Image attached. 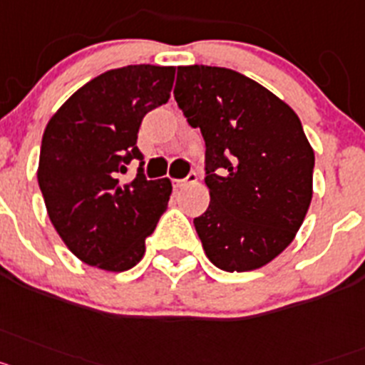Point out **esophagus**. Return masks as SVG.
Returning <instances> with one entry per match:
<instances>
[{"label":"esophagus","mask_w":365,"mask_h":365,"mask_svg":"<svg viewBox=\"0 0 365 365\" xmlns=\"http://www.w3.org/2000/svg\"><path fill=\"white\" fill-rule=\"evenodd\" d=\"M196 180H198V174H196L195 170H191V173L187 174V176L183 180H176V182H174V185H176V187L191 185V183H196Z\"/></svg>","instance_id":"34e87169"}]
</instances>
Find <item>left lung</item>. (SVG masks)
Instances as JSON below:
<instances>
[{"mask_svg":"<svg viewBox=\"0 0 365 365\" xmlns=\"http://www.w3.org/2000/svg\"><path fill=\"white\" fill-rule=\"evenodd\" d=\"M174 99L205 141L209 207L195 218L209 261L250 272L296 237L312 200L314 152L299 117L239 71L178 68Z\"/></svg>","mask_w":365,"mask_h":365,"instance_id":"obj_1","label":"left lung"}]
</instances>
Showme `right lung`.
<instances>
[{
	"instance_id": "obj_1",
	"label": "right lung",
	"mask_w": 365,
	"mask_h": 365,
	"mask_svg": "<svg viewBox=\"0 0 365 365\" xmlns=\"http://www.w3.org/2000/svg\"><path fill=\"white\" fill-rule=\"evenodd\" d=\"M176 68L139 64L95 77L60 106L42 138L38 185L58 235L81 261L125 272L167 209L173 185L147 180L138 132L169 101ZM130 160L136 178L123 184Z\"/></svg>"
}]
</instances>
